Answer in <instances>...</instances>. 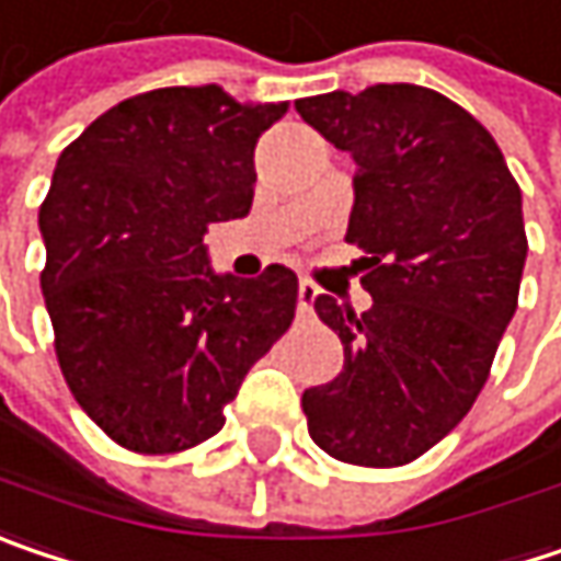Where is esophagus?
Listing matches in <instances>:
<instances>
[{
	"instance_id": "34e87169",
	"label": "esophagus",
	"mask_w": 561,
	"mask_h": 561,
	"mask_svg": "<svg viewBox=\"0 0 561 561\" xmlns=\"http://www.w3.org/2000/svg\"><path fill=\"white\" fill-rule=\"evenodd\" d=\"M314 298H318V285L308 279L298 282V311H311Z\"/></svg>"
}]
</instances>
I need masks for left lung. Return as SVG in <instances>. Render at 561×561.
Returning a JSON list of instances; mask_svg holds the SVG:
<instances>
[{"label": "left lung", "instance_id": "left-lung-1", "mask_svg": "<svg viewBox=\"0 0 561 561\" xmlns=\"http://www.w3.org/2000/svg\"><path fill=\"white\" fill-rule=\"evenodd\" d=\"M295 108L356 163L346 240L373 295L363 314L314 298L343 369L305 388L308 433L340 462L404 466L469 414L517 311L520 188L494 137L424 85L333 89Z\"/></svg>", "mask_w": 561, "mask_h": 561}]
</instances>
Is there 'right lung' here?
Here are the masks:
<instances>
[{
    "label": "right lung",
    "instance_id": "obj_1",
    "mask_svg": "<svg viewBox=\"0 0 561 561\" xmlns=\"http://www.w3.org/2000/svg\"><path fill=\"white\" fill-rule=\"evenodd\" d=\"M288 102L170 85L95 118L60 153L37 225L44 305L79 408L137 453L225 427L250 366L288 331L298 276L215 273L208 225L253 205V150Z\"/></svg>",
    "mask_w": 561,
    "mask_h": 561
}]
</instances>
